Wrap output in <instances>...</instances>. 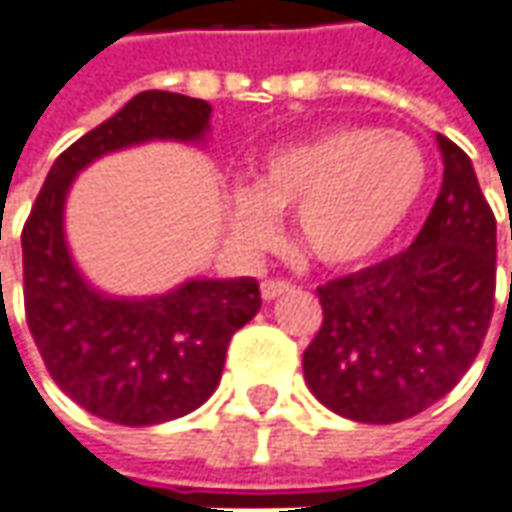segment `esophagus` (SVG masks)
I'll use <instances>...</instances> for the list:
<instances>
[{
	"label": "esophagus",
	"instance_id": "obj_1",
	"mask_svg": "<svg viewBox=\"0 0 512 512\" xmlns=\"http://www.w3.org/2000/svg\"><path fill=\"white\" fill-rule=\"evenodd\" d=\"M285 291H291V283H288V280H263V283H260L263 300H277Z\"/></svg>",
	"mask_w": 512,
	"mask_h": 512
}]
</instances>
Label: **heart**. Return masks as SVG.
I'll return each instance as SVG.
<instances>
[{"label":"heart","mask_w":512,"mask_h":512,"mask_svg":"<svg viewBox=\"0 0 512 512\" xmlns=\"http://www.w3.org/2000/svg\"><path fill=\"white\" fill-rule=\"evenodd\" d=\"M426 156L403 134L339 125L260 156L252 187L229 193V224L246 246L294 207V238L319 263L350 266L378 252L426 187Z\"/></svg>","instance_id":"heart-1"}]
</instances>
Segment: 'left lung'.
I'll list each match as a JSON object with an SVG mask.
<instances>
[{
  "mask_svg": "<svg viewBox=\"0 0 512 512\" xmlns=\"http://www.w3.org/2000/svg\"><path fill=\"white\" fill-rule=\"evenodd\" d=\"M437 145L443 184L415 243L316 288L322 328L302 356L305 384L358 423L429 409L468 373L490 328L496 218L468 154L443 134Z\"/></svg>",
  "mask_w": 512,
  "mask_h": 512,
  "instance_id": "8db88e82",
  "label": "left lung"
}]
</instances>
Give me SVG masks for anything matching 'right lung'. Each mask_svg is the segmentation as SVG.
<instances>
[{
  "label": "right lung",
  "mask_w": 512,
  "mask_h": 512,
  "mask_svg": "<svg viewBox=\"0 0 512 512\" xmlns=\"http://www.w3.org/2000/svg\"><path fill=\"white\" fill-rule=\"evenodd\" d=\"M210 103L139 92L55 159L22 229L24 314L52 381L86 412L156 426L210 398L229 339L260 311L255 277L187 280L162 297L117 300L75 269L64 238L66 193L97 156L148 139L198 142Z\"/></svg>",
  "instance_id": "1"
}]
</instances>
